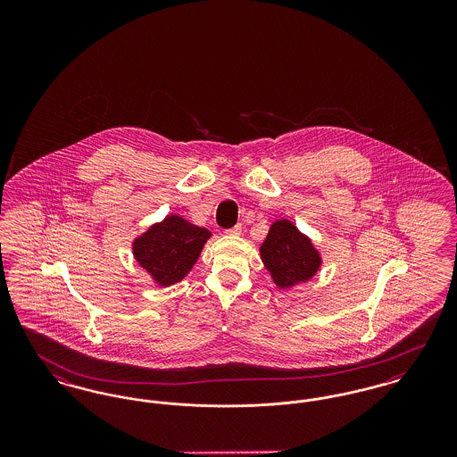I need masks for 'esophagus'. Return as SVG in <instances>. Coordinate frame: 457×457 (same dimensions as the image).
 <instances>
[{
  "instance_id": "esophagus-1",
  "label": "esophagus",
  "mask_w": 457,
  "mask_h": 457,
  "mask_svg": "<svg viewBox=\"0 0 457 457\" xmlns=\"http://www.w3.org/2000/svg\"><path fill=\"white\" fill-rule=\"evenodd\" d=\"M241 231H243V228H241V224H237L235 228H231V229H228L226 233L228 235H233V237H239L241 235Z\"/></svg>"
}]
</instances>
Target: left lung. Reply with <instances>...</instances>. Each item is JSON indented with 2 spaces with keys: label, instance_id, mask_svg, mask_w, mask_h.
I'll list each match as a JSON object with an SVG mask.
<instances>
[{
  "label": "left lung",
  "instance_id": "left-lung-1",
  "mask_svg": "<svg viewBox=\"0 0 457 457\" xmlns=\"http://www.w3.org/2000/svg\"><path fill=\"white\" fill-rule=\"evenodd\" d=\"M261 257L272 281L283 289L306 283L322 265V257L312 239L287 219L272 222L262 243Z\"/></svg>",
  "mask_w": 457,
  "mask_h": 457
}]
</instances>
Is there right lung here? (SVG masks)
<instances>
[{"label": "right lung", "mask_w": 457, "mask_h": 457, "mask_svg": "<svg viewBox=\"0 0 457 457\" xmlns=\"http://www.w3.org/2000/svg\"><path fill=\"white\" fill-rule=\"evenodd\" d=\"M209 238V229L171 214L133 241V255L155 283L171 286L192 270Z\"/></svg>", "instance_id": "add662e5"}]
</instances>
